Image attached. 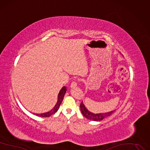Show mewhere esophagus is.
<instances>
[{
	"label": "esophagus",
	"mask_w": 150,
	"mask_h": 150,
	"mask_svg": "<svg viewBox=\"0 0 150 150\" xmlns=\"http://www.w3.org/2000/svg\"><path fill=\"white\" fill-rule=\"evenodd\" d=\"M77 86V83L75 81H72L70 85V88H74Z\"/></svg>",
	"instance_id": "obj_1"
}]
</instances>
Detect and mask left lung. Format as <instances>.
Masks as SVG:
<instances>
[{
	"label": "left lung",
	"instance_id": "8db88e82",
	"mask_svg": "<svg viewBox=\"0 0 150 150\" xmlns=\"http://www.w3.org/2000/svg\"><path fill=\"white\" fill-rule=\"evenodd\" d=\"M80 109L82 114L83 115L84 117H85L86 119L93 120V121H100L103 119L106 118L110 115H112L115 111V109L111 110V111L107 112H102V113H93L90 112V110H88L85 107V104H83V102L81 101L80 104Z\"/></svg>",
	"mask_w": 150,
	"mask_h": 150
}]
</instances>
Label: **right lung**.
<instances>
[{
    "instance_id": "add662e5",
    "label": "right lung",
    "mask_w": 150,
    "mask_h": 150,
    "mask_svg": "<svg viewBox=\"0 0 150 150\" xmlns=\"http://www.w3.org/2000/svg\"><path fill=\"white\" fill-rule=\"evenodd\" d=\"M66 91H67L66 86H63L62 88H61V90H60V91L58 94L57 103L55 104L54 107L51 110H49V111L45 112V113H41V114H35L34 113V114H35L37 116H40V117H49V116H51V115L56 112L60 107V105L61 104V103H62V102L63 101V99H64V95H65Z\"/></svg>"
}]
</instances>
